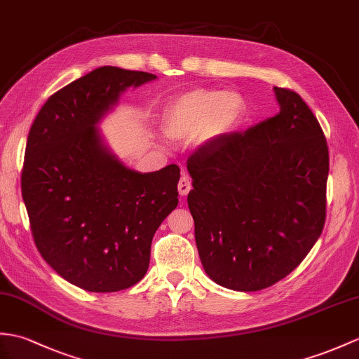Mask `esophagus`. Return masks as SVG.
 I'll return each mask as SVG.
<instances>
[{"mask_svg": "<svg viewBox=\"0 0 359 359\" xmlns=\"http://www.w3.org/2000/svg\"><path fill=\"white\" fill-rule=\"evenodd\" d=\"M177 189H179V194L183 197V196H188V193L191 191V179L188 176H182L180 180H179V185H177Z\"/></svg>", "mask_w": 359, "mask_h": 359, "instance_id": "1", "label": "esophagus"}]
</instances>
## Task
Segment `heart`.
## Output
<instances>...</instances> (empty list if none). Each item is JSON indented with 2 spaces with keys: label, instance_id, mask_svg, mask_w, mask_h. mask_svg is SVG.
<instances>
[{
  "label": "heart",
  "instance_id": "1",
  "mask_svg": "<svg viewBox=\"0 0 359 359\" xmlns=\"http://www.w3.org/2000/svg\"><path fill=\"white\" fill-rule=\"evenodd\" d=\"M245 113L246 101L240 91L193 88L165 107L161 125L171 140L191 137L194 145L206 147L231 135Z\"/></svg>",
  "mask_w": 359,
  "mask_h": 359
}]
</instances>
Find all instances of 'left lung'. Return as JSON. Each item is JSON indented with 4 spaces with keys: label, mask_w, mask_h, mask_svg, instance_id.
Segmentation results:
<instances>
[{
    "label": "left lung",
    "mask_w": 359,
    "mask_h": 359,
    "mask_svg": "<svg viewBox=\"0 0 359 359\" xmlns=\"http://www.w3.org/2000/svg\"><path fill=\"white\" fill-rule=\"evenodd\" d=\"M273 93L277 116L203 147L187 165L200 262L212 281L240 292L292 272L326 220V137L299 95Z\"/></svg>",
    "instance_id": "obj_1"
}]
</instances>
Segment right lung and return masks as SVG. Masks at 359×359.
<instances>
[{
  "mask_svg": "<svg viewBox=\"0 0 359 359\" xmlns=\"http://www.w3.org/2000/svg\"><path fill=\"white\" fill-rule=\"evenodd\" d=\"M156 74L104 65L47 99L29 131L21 191L39 254L72 285L116 292L145 277L154 232L179 203L180 170L139 172L97 127Z\"/></svg>",
  "mask_w": 359,
  "mask_h": 359,
  "instance_id": "obj_1",
  "label": "right lung"
}]
</instances>
